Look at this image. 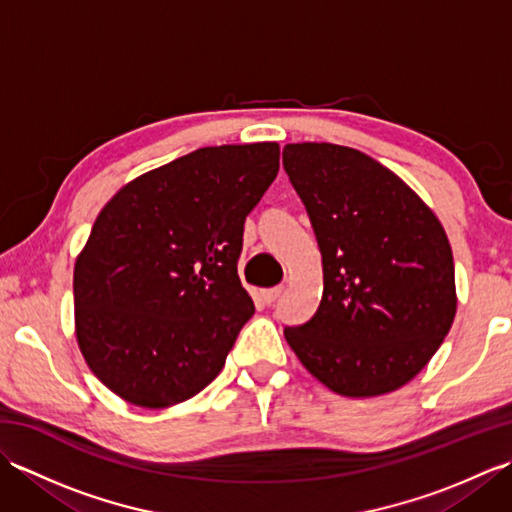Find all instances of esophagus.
Wrapping results in <instances>:
<instances>
[{
  "label": "esophagus",
  "mask_w": 512,
  "mask_h": 512,
  "mask_svg": "<svg viewBox=\"0 0 512 512\" xmlns=\"http://www.w3.org/2000/svg\"><path fill=\"white\" fill-rule=\"evenodd\" d=\"M281 295H284V286H277V288H268V290H262V299L264 303H275Z\"/></svg>",
  "instance_id": "obj_1"
}]
</instances>
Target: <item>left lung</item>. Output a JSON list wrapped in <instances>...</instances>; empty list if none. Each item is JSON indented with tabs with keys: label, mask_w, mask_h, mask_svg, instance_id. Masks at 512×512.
Here are the masks:
<instances>
[{
	"label": "left lung",
	"mask_w": 512,
	"mask_h": 512,
	"mask_svg": "<svg viewBox=\"0 0 512 512\" xmlns=\"http://www.w3.org/2000/svg\"><path fill=\"white\" fill-rule=\"evenodd\" d=\"M284 169L323 257L319 310L284 330L288 345L341 396L400 389L438 352L458 310L447 233L409 184L358 149L292 143Z\"/></svg>",
	"instance_id": "obj_1"
}]
</instances>
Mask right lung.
I'll use <instances>...</instances> for the list:
<instances>
[{
  "mask_svg": "<svg viewBox=\"0 0 512 512\" xmlns=\"http://www.w3.org/2000/svg\"><path fill=\"white\" fill-rule=\"evenodd\" d=\"M279 145L202 147L127 182L74 264L85 363L129 405L167 409L222 372L255 306L237 275Z\"/></svg>",
  "mask_w": 512,
  "mask_h": 512,
  "instance_id": "right-lung-1",
  "label": "right lung"
}]
</instances>
